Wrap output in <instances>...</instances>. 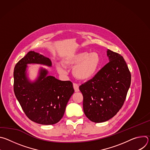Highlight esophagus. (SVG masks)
Returning a JSON list of instances; mask_svg holds the SVG:
<instances>
[{"mask_svg": "<svg viewBox=\"0 0 150 150\" xmlns=\"http://www.w3.org/2000/svg\"><path fill=\"white\" fill-rule=\"evenodd\" d=\"M73 86H74V88L75 92H78L79 91V85L77 83H74Z\"/></svg>", "mask_w": 150, "mask_h": 150, "instance_id": "esophagus-1", "label": "esophagus"}]
</instances>
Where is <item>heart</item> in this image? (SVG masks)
Returning a JSON list of instances; mask_svg holds the SVG:
<instances>
[{
  "mask_svg": "<svg viewBox=\"0 0 150 150\" xmlns=\"http://www.w3.org/2000/svg\"><path fill=\"white\" fill-rule=\"evenodd\" d=\"M100 63L99 55L96 52L89 53L87 52H80L69 54L63 59V64L65 67H74L73 74L78 79L87 80L91 78L96 73ZM61 64L56 66L58 72L65 75V67Z\"/></svg>",
  "mask_w": 150,
  "mask_h": 150,
  "instance_id": "b5f03b06",
  "label": "heart"
}]
</instances>
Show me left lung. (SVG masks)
<instances>
[{
  "label": "left lung",
  "instance_id": "left-lung-1",
  "mask_svg": "<svg viewBox=\"0 0 150 150\" xmlns=\"http://www.w3.org/2000/svg\"><path fill=\"white\" fill-rule=\"evenodd\" d=\"M107 55L109 62L79 87L83 112L95 123L108 121L117 114L131 85V75L123 57L109 49Z\"/></svg>",
  "mask_w": 150,
  "mask_h": 150
}]
</instances>
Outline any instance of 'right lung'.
<instances>
[{"mask_svg":"<svg viewBox=\"0 0 150 150\" xmlns=\"http://www.w3.org/2000/svg\"><path fill=\"white\" fill-rule=\"evenodd\" d=\"M40 64L51 67L50 59L30 51L16 64L13 71L15 95L26 116L41 125L57 123L65 113L67 103L74 93L70 81H62L48 75L47 69L40 68L37 79L27 76V65Z\"/></svg>","mask_w":150,"mask_h":150,"instance_id":"add662e5","label":"right lung"}]
</instances>
